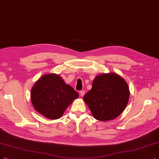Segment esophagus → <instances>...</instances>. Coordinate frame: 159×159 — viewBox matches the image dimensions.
<instances>
[{"label": "esophagus", "instance_id": "esophagus-1", "mask_svg": "<svg viewBox=\"0 0 159 159\" xmlns=\"http://www.w3.org/2000/svg\"><path fill=\"white\" fill-rule=\"evenodd\" d=\"M80 94L81 97H83L84 95L85 94V91H80Z\"/></svg>", "mask_w": 159, "mask_h": 159}]
</instances>
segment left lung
<instances>
[{"label": "left lung", "instance_id": "obj_1", "mask_svg": "<svg viewBox=\"0 0 159 159\" xmlns=\"http://www.w3.org/2000/svg\"><path fill=\"white\" fill-rule=\"evenodd\" d=\"M126 82L115 73L103 74L94 80L91 89L84 100L93 117L106 121L118 117L125 108L129 98Z\"/></svg>", "mask_w": 159, "mask_h": 159}]
</instances>
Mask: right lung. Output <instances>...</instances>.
<instances>
[{
  "label": "right lung",
  "mask_w": 159,
  "mask_h": 159,
  "mask_svg": "<svg viewBox=\"0 0 159 159\" xmlns=\"http://www.w3.org/2000/svg\"><path fill=\"white\" fill-rule=\"evenodd\" d=\"M31 101L35 110L44 117L57 119L66 107L78 97V93L66 85L59 75H44L31 90Z\"/></svg>",
  "instance_id": "obj_1"
}]
</instances>
